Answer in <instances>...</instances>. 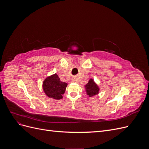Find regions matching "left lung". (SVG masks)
<instances>
[{
  "label": "left lung",
  "mask_w": 149,
  "mask_h": 149,
  "mask_svg": "<svg viewBox=\"0 0 149 149\" xmlns=\"http://www.w3.org/2000/svg\"><path fill=\"white\" fill-rule=\"evenodd\" d=\"M84 89L86 94L89 97H93L96 95H98L100 92V88L94 81L93 78H91L88 83L84 85Z\"/></svg>",
  "instance_id": "obj_1"
}]
</instances>
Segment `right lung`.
<instances>
[{
    "mask_svg": "<svg viewBox=\"0 0 149 149\" xmlns=\"http://www.w3.org/2000/svg\"><path fill=\"white\" fill-rule=\"evenodd\" d=\"M68 84L61 81L56 73L50 75L43 80L42 88L46 95L53 100H59L63 98Z\"/></svg>",
    "mask_w": 149,
    "mask_h": 149,
    "instance_id": "obj_1",
    "label": "right lung"
}]
</instances>
